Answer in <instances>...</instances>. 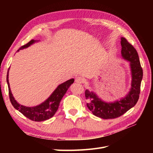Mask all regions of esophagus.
<instances>
[{
	"instance_id": "1",
	"label": "esophagus",
	"mask_w": 153,
	"mask_h": 153,
	"mask_svg": "<svg viewBox=\"0 0 153 153\" xmlns=\"http://www.w3.org/2000/svg\"><path fill=\"white\" fill-rule=\"evenodd\" d=\"M75 82H76V83H78V84H82L83 82V79L82 77H77L76 78V80H75Z\"/></svg>"
}]
</instances>
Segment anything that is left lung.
Masks as SVG:
<instances>
[{
  "label": "left lung",
  "mask_w": 153,
  "mask_h": 153,
  "mask_svg": "<svg viewBox=\"0 0 153 153\" xmlns=\"http://www.w3.org/2000/svg\"><path fill=\"white\" fill-rule=\"evenodd\" d=\"M121 45L122 57L129 62L131 76V88L128 94L114 102H106L96 93L85 90L87 108L94 115L102 119H113L123 115L136 105L139 97L143 70L137 52L124 37H121Z\"/></svg>",
  "instance_id": "left-lung-1"
}]
</instances>
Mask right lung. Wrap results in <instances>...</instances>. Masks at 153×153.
<instances>
[{
  "mask_svg": "<svg viewBox=\"0 0 153 153\" xmlns=\"http://www.w3.org/2000/svg\"><path fill=\"white\" fill-rule=\"evenodd\" d=\"M39 41H36L33 39L31 40L28 43L19 48L18 51L30 47L31 45ZM9 70L10 68L7 72L6 82H7L8 86L9 97L12 105L16 110H18L19 112H20L22 114H24L27 118L35 122L45 121V120H47L52 118L55 114V113L56 112L62 97L66 94L70 85L74 82V79L72 78L60 84L56 87V89L53 92V93L49 96V97L45 100L44 102L41 103L40 105L34 106H25L19 104L15 100L14 97H13L10 90V83L8 80Z\"/></svg>",
  "mask_w": 153,
  "mask_h": 153,
  "instance_id": "add662e5",
  "label": "right lung"
}]
</instances>
